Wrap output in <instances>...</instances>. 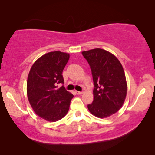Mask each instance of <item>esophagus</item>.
<instances>
[{
  "label": "esophagus",
  "mask_w": 155,
  "mask_h": 155,
  "mask_svg": "<svg viewBox=\"0 0 155 155\" xmlns=\"http://www.w3.org/2000/svg\"><path fill=\"white\" fill-rule=\"evenodd\" d=\"M75 92L77 94H82L83 93V92H80V91H76Z\"/></svg>",
  "instance_id": "1"
}]
</instances>
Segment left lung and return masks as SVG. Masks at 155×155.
Wrapping results in <instances>:
<instances>
[{
    "label": "left lung",
    "mask_w": 155,
    "mask_h": 155,
    "mask_svg": "<svg viewBox=\"0 0 155 155\" xmlns=\"http://www.w3.org/2000/svg\"><path fill=\"white\" fill-rule=\"evenodd\" d=\"M90 66L94 82V100L89 111L99 118H106L121 108L127 93L126 76L115 56L101 48L82 52Z\"/></svg>",
    "instance_id": "1"
}]
</instances>
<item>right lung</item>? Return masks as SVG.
<instances>
[{"label": "right lung", "mask_w": 155, "mask_h": 155, "mask_svg": "<svg viewBox=\"0 0 155 155\" xmlns=\"http://www.w3.org/2000/svg\"><path fill=\"white\" fill-rule=\"evenodd\" d=\"M69 54L53 51L44 54L34 63L27 83V97L36 114L54 122L66 115L73 95L65 90L63 71Z\"/></svg>", "instance_id": "1"}]
</instances>
